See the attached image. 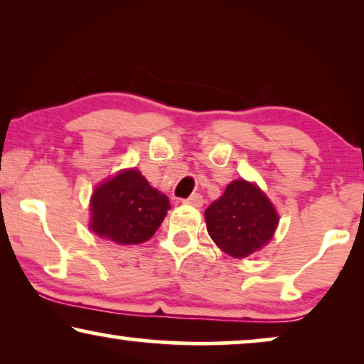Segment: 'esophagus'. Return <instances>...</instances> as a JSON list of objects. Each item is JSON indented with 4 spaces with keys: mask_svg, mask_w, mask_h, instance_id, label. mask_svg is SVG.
<instances>
[{
    "mask_svg": "<svg viewBox=\"0 0 364 364\" xmlns=\"http://www.w3.org/2000/svg\"><path fill=\"white\" fill-rule=\"evenodd\" d=\"M183 202L188 203V205H193V207H202L203 205V197L200 196V193H192V196L186 198Z\"/></svg>",
    "mask_w": 364,
    "mask_h": 364,
    "instance_id": "1",
    "label": "esophagus"
}]
</instances>
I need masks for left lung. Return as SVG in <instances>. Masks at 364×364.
Instances as JSON below:
<instances>
[{
	"mask_svg": "<svg viewBox=\"0 0 364 364\" xmlns=\"http://www.w3.org/2000/svg\"><path fill=\"white\" fill-rule=\"evenodd\" d=\"M208 235L230 257L245 258L272 240L275 207L255 183L233 181L205 210Z\"/></svg>",
	"mask_w": 364,
	"mask_h": 364,
	"instance_id": "obj_1",
	"label": "left lung"
}]
</instances>
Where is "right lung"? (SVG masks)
I'll return each mask as SVG.
<instances>
[{
	"label": "right lung",
	"mask_w": 364,
	"mask_h": 364,
	"mask_svg": "<svg viewBox=\"0 0 364 364\" xmlns=\"http://www.w3.org/2000/svg\"><path fill=\"white\" fill-rule=\"evenodd\" d=\"M168 208L167 196L131 168L101 183L92 193L91 228L96 235L122 245L142 243L161 227Z\"/></svg>",
	"instance_id": "obj_1"
}]
</instances>
